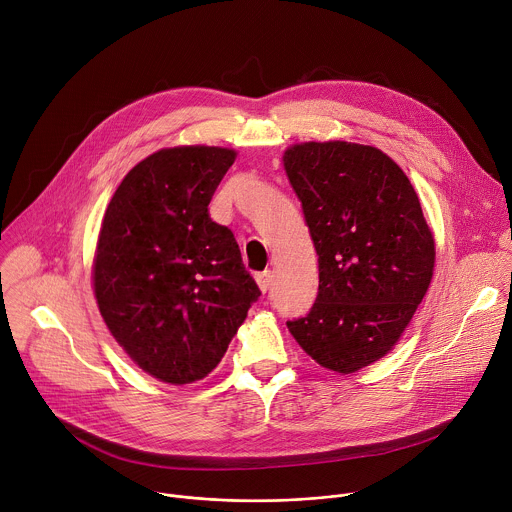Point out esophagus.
Listing matches in <instances>:
<instances>
[{
	"mask_svg": "<svg viewBox=\"0 0 512 512\" xmlns=\"http://www.w3.org/2000/svg\"><path fill=\"white\" fill-rule=\"evenodd\" d=\"M271 281H273V273L269 269L257 273V285L261 287V291H267L271 287Z\"/></svg>",
	"mask_w": 512,
	"mask_h": 512,
	"instance_id": "1",
	"label": "esophagus"
}]
</instances>
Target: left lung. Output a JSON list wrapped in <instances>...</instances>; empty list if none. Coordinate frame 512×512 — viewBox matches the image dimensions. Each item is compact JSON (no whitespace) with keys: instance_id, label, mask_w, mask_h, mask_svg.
<instances>
[{"instance_id":"left-lung-1","label":"left lung","mask_w":512,"mask_h":512,"mask_svg":"<svg viewBox=\"0 0 512 512\" xmlns=\"http://www.w3.org/2000/svg\"><path fill=\"white\" fill-rule=\"evenodd\" d=\"M319 263L305 317L287 321L323 368L352 374L386 356L434 271V237L404 170L374 146L329 140L283 154Z\"/></svg>"}]
</instances>
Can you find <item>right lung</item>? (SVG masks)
I'll list each match as a JSON object with an SVG mask.
<instances>
[{"mask_svg": "<svg viewBox=\"0 0 512 512\" xmlns=\"http://www.w3.org/2000/svg\"><path fill=\"white\" fill-rule=\"evenodd\" d=\"M237 152L162 148L116 189L94 257L100 313L152 378L191 384L211 374L261 291L229 227L209 203Z\"/></svg>", "mask_w": 512, "mask_h": 512, "instance_id": "obj_1", "label": "right lung"}]
</instances>
